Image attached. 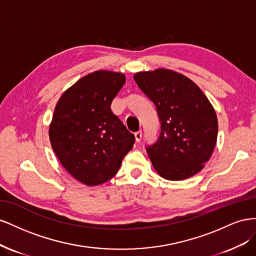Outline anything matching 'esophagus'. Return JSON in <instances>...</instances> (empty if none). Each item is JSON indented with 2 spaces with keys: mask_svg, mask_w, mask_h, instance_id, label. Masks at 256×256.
<instances>
[{
  "mask_svg": "<svg viewBox=\"0 0 256 256\" xmlns=\"http://www.w3.org/2000/svg\"><path fill=\"white\" fill-rule=\"evenodd\" d=\"M142 130H138V132H136V133H135V140H136V142H140L142 140Z\"/></svg>",
  "mask_w": 256,
  "mask_h": 256,
  "instance_id": "34e87169",
  "label": "esophagus"
}]
</instances>
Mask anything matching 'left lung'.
I'll return each instance as SVG.
<instances>
[{"instance_id":"8db88e82","label":"left lung","mask_w":256,"mask_h":256,"mask_svg":"<svg viewBox=\"0 0 256 256\" xmlns=\"http://www.w3.org/2000/svg\"><path fill=\"white\" fill-rule=\"evenodd\" d=\"M156 105L160 133L146 147L156 170L167 180H184L202 170L218 137V119L205 94L191 79L160 68L134 75Z\"/></svg>"}]
</instances>
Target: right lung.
Here are the masks:
<instances>
[{
	"label": "right lung",
	"mask_w": 256,
	"mask_h": 256,
	"mask_svg": "<svg viewBox=\"0 0 256 256\" xmlns=\"http://www.w3.org/2000/svg\"><path fill=\"white\" fill-rule=\"evenodd\" d=\"M124 84L120 72H94L65 91L56 106L51 146L64 168L86 186L112 179L133 148L135 136L110 109Z\"/></svg>",
	"instance_id": "1"
}]
</instances>
